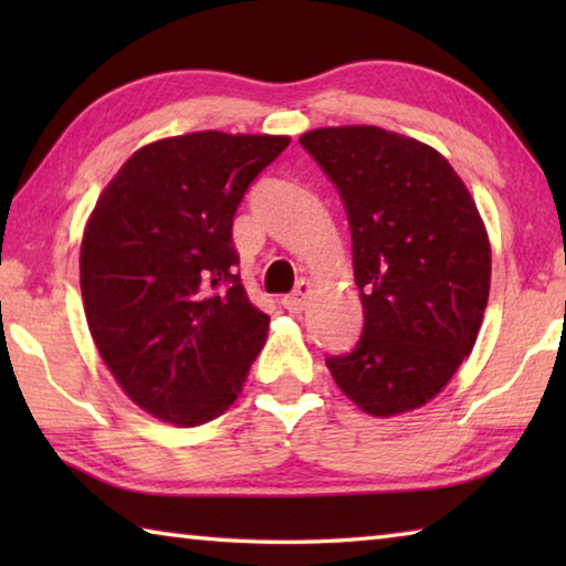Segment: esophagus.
<instances>
[{"mask_svg":"<svg viewBox=\"0 0 566 566\" xmlns=\"http://www.w3.org/2000/svg\"><path fill=\"white\" fill-rule=\"evenodd\" d=\"M310 294H312V282L310 280H302L300 284H296V290L292 294H286L284 300H282L284 310L302 312L304 306H306V302H310Z\"/></svg>","mask_w":566,"mask_h":566,"instance_id":"obj_1","label":"esophagus"}]
</instances>
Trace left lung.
Segmentation results:
<instances>
[{"label": "left lung", "instance_id": "left-lung-1", "mask_svg": "<svg viewBox=\"0 0 566 566\" xmlns=\"http://www.w3.org/2000/svg\"><path fill=\"white\" fill-rule=\"evenodd\" d=\"M337 187L364 306L357 347L327 357L337 387L371 417L437 397L472 352L490 300V237L437 149L379 127L300 137Z\"/></svg>", "mask_w": 566, "mask_h": 566}]
</instances>
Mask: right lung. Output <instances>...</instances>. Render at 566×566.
I'll use <instances>...</instances> for the list:
<instances>
[{
  "label": "right lung",
  "instance_id": "1",
  "mask_svg": "<svg viewBox=\"0 0 566 566\" xmlns=\"http://www.w3.org/2000/svg\"><path fill=\"white\" fill-rule=\"evenodd\" d=\"M290 137L195 132L124 161L84 229V314L127 397L177 427L242 395L270 317L239 280L232 222Z\"/></svg>",
  "mask_w": 566,
  "mask_h": 566
}]
</instances>
